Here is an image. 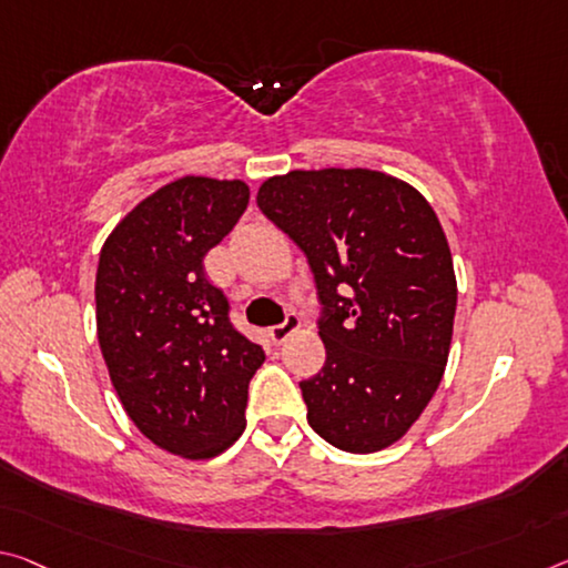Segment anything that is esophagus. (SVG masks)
<instances>
[{"label":"esophagus","mask_w":568,"mask_h":568,"mask_svg":"<svg viewBox=\"0 0 568 568\" xmlns=\"http://www.w3.org/2000/svg\"><path fill=\"white\" fill-rule=\"evenodd\" d=\"M298 328H301V318L295 316V313H287L283 323H277V326L267 328V336L273 338V344H283V341Z\"/></svg>","instance_id":"esophagus-1"}]
</instances>
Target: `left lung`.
<instances>
[{
    "label": "left lung",
    "mask_w": 568,
    "mask_h": 568,
    "mask_svg": "<svg viewBox=\"0 0 568 568\" xmlns=\"http://www.w3.org/2000/svg\"><path fill=\"white\" fill-rule=\"evenodd\" d=\"M257 206L308 257L326 364L301 382L308 425L344 453L407 435L443 382L457 281L435 210L372 169L270 176Z\"/></svg>",
    "instance_id": "left-lung-1"
}]
</instances>
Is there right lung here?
Here are the masks:
<instances>
[{"label":"right lung","instance_id":"add662e5","mask_svg":"<svg viewBox=\"0 0 568 568\" xmlns=\"http://www.w3.org/2000/svg\"><path fill=\"white\" fill-rule=\"evenodd\" d=\"M247 202L240 179L182 176L133 206L98 260V344L113 389L151 443L186 460L217 457L245 432L247 386L265 362L204 275Z\"/></svg>","mask_w":568,"mask_h":568}]
</instances>
